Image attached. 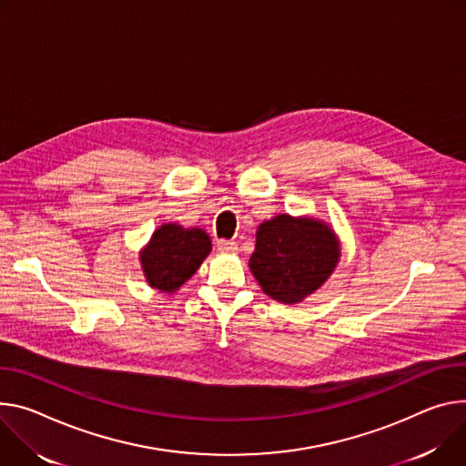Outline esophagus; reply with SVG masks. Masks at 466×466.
Masks as SVG:
<instances>
[{"label": "esophagus", "mask_w": 466, "mask_h": 466, "mask_svg": "<svg viewBox=\"0 0 466 466\" xmlns=\"http://www.w3.org/2000/svg\"><path fill=\"white\" fill-rule=\"evenodd\" d=\"M218 248L221 252H236L238 245H236V241H230V239H218Z\"/></svg>", "instance_id": "esophagus-1"}]
</instances>
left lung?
Segmentation results:
<instances>
[{
    "label": "left lung",
    "mask_w": 466,
    "mask_h": 466,
    "mask_svg": "<svg viewBox=\"0 0 466 466\" xmlns=\"http://www.w3.org/2000/svg\"><path fill=\"white\" fill-rule=\"evenodd\" d=\"M336 262L338 243L327 225L277 216L258 227L248 266L268 295L293 305L316 291Z\"/></svg>",
    "instance_id": "left-lung-1"
}]
</instances>
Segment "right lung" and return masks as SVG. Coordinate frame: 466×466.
<instances>
[{
	"label": "right lung",
	"instance_id": "right-lung-1",
	"mask_svg": "<svg viewBox=\"0 0 466 466\" xmlns=\"http://www.w3.org/2000/svg\"><path fill=\"white\" fill-rule=\"evenodd\" d=\"M211 250V241L200 228H182L180 225L159 227L143 250L141 264L150 286L175 291L202 264Z\"/></svg>",
	"mask_w": 466,
	"mask_h": 466
}]
</instances>
